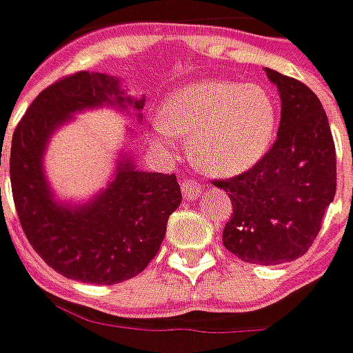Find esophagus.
<instances>
[{
	"label": "esophagus",
	"instance_id": "esophagus-1",
	"mask_svg": "<svg viewBox=\"0 0 353 353\" xmlns=\"http://www.w3.org/2000/svg\"><path fill=\"white\" fill-rule=\"evenodd\" d=\"M181 188H183V196L186 202H192L202 194V184L194 183V181H183Z\"/></svg>",
	"mask_w": 353,
	"mask_h": 353
}]
</instances>
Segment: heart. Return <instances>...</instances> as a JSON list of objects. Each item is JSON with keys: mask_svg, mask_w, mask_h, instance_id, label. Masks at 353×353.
Instances as JSON below:
<instances>
[{"mask_svg": "<svg viewBox=\"0 0 353 353\" xmlns=\"http://www.w3.org/2000/svg\"><path fill=\"white\" fill-rule=\"evenodd\" d=\"M277 110L267 90L230 80H202L172 92L159 108L157 145L188 137L190 161L214 176L250 170L267 153Z\"/></svg>", "mask_w": 353, "mask_h": 353, "instance_id": "b5f03b06", "label": "heart"}]
</instances>
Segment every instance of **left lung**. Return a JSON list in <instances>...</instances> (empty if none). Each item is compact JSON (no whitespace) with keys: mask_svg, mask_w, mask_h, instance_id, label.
<instances>
[{"mask_svg":"<svg viewBox=\"0 0 353 353\" xmlns=\"http://www.w3.org/2000/svg\"><path fill=\"white\" fill-rule=\"evenodd\" d=\"M281 96L273 147L250 170L214 181L232 200L222 241L241 261L281 265L305 255L336 194V149L326 112L303 82L265 68Z\"/></svg>","mask_w":353,"mask_h":353,"instance_id":"8db88e82","label":"left lung"}]
</instances>
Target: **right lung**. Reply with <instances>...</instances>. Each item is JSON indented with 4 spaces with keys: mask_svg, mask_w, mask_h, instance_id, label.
Listing matches in <instances>:
<instances>
[{
    "mask_svg": "<svg viewBox=\"0 0 353 353\" xmlns=\"http://www.w3.org/2000/svg\"><path fill=\"white\" fill-rule=\"evenodd\" d=\"M143 105L145 98L129 96L117 76L76 72L43 90L15 128L9 176L21 228L66 279L114 285L139 275L183 200L174 174L139 170L129 153L119 155L112 181L86 202L57 200L48 184L43 163L57 129L94 108H116L141 121Z\"/></svg>",
    "mask_w": 353,
    "mask_h": 353,
    "instance_id": "right-lung-1",
    "label": "right lung"
}]
</instances>
